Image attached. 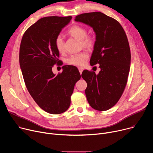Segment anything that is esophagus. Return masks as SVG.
Returning a JSON list of instances; mask_svg holds the SVG:
<instances>
[{"label":"esophagus","instance_id":"1","mask_svg":"<svg viewBox=\"0 0 153 153\" xmlns=\"http://www.w3.org/2000/svg\"><path fill=\"white\" fill-rule=\"evenodd\" d=\"M78 69H79V72H80V74H81L82 73V71H83V70H84L83 68H82V67H79Z\"/></svg>","mask_w":153,"mask_h":153}]
</instances>
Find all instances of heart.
I'll return each instance as SVG.
<instances>
[{"instance_id": "b5f03b06", "label": "heart", "mask_w": 153, "mask_h": 153, "mask_svg": "<svg viewBox=\"0 0 153 153\" xmlns=\"http://www.w3.org/2000/svg\"><path fill=\"white\" fill-rule=\"evenodd\" d=\"M68 33L74 38L81 40V43L85 48H91L94 44V40L93 37L87 35L86 30L81 26L74 25L71 27ZM55 45L59 52H62L64 50V40L61 35L57 36L55 39ZM89 57V54L86 51H83L80 53L71 55L67 59V62L71 65L76 66H83Z\"/></svg>"}]
</instances>
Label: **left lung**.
Segmentation results:
<instances>
[{"instance_id": "1", "label": "left lung", "mask_w": 153, "mask_h": 153, "mask_svg": "<svg viewBox=\"0 0 153 153\" xmlns=\"http://www.w3.org/2000/svg\"><path fill=\"white\" fill-rule=\"evenodd\" d=\"M75 21L92 27L96 33L90 65L99 64L100 71L84 70L85 94L90 106L106 111L120 99L126 86L131 63V53L125 32L114 19L100 12L78 15Z\"/></svg>"}]
</instances>
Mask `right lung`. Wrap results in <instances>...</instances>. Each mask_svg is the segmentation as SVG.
Returning <instances> with one entry per match:
<instances>
[{
    "label": "right lung",
    "instance_id": "add662e5",
    "mask_svg": "<svg viewBox=\"0 0 153 153\" xmlns=\"http://www.w3.org/2000/svg\"><path fill=\"white\" fill-rule=\"evenodd\" d=\"M71 19H39L25 32L20 46L19 63L27 88L42 110L53 114L68 110L74 85L80 79L78 69L72 65H64L57 75L52 71L53 65L60 62L55 39Z\"/></svg>",
    "mask_w": 153,
    "mask_h": 153
}]
</instances>
